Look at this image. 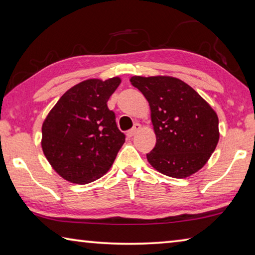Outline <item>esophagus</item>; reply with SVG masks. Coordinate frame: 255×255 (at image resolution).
<instances>
[{
    "label": "esophagus",
    "mask_w": 255,
    "mask_h": 255,
    "mask_svg": "<svg viewBox=\"0 0 255 255\" xmlns=\"http://www.w3.org/2000/svg\"><path fill=\"white\" fill-rule=\"evenodd\" d=\"M141 129V126H140V124H135V126H133L130 130H128L127 131V136L130 138V137H132V136H135L136 133L139 131Z\"/></svg>",
    "instance_id": "obj_1"
}]
</instances>
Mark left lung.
I'll return each instance as SVG.
<instances>
[{"label":"left lung","instance_id":"8db88e82","mask_svg":"<svg viewBox=\"0 0 255 255\" xmlns=\"http://www.w3.org/2000/svg\"><path fill=\"white\" fill-rule=\"evenodd\" d=\"M149 103L156 145L146 154L159 173L184 179L208 162L219 140L215 110L191 86L172 76H132Z\"/></svg>","mask_w":255,"mask_h":255}]
</instances>
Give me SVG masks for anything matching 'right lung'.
<instances>
[{
	"instance_id": "obj_1",
	"label": "right lung",
	"mask_w": 255,
	"mask_h": 255,
	"mask_svg": "<svg viewBox=\"0 0 255 255\" xmlns=\"http://www.w3.org/2000/svg\"><path fill=\"white\" fill-rule=\"evenodd\" d=\"M122 79H89L60 97L42 123L41 148L56 173L68 182L86 184L105 175L125 135L107 102Z\"/></svg>"
}]
</instances>
